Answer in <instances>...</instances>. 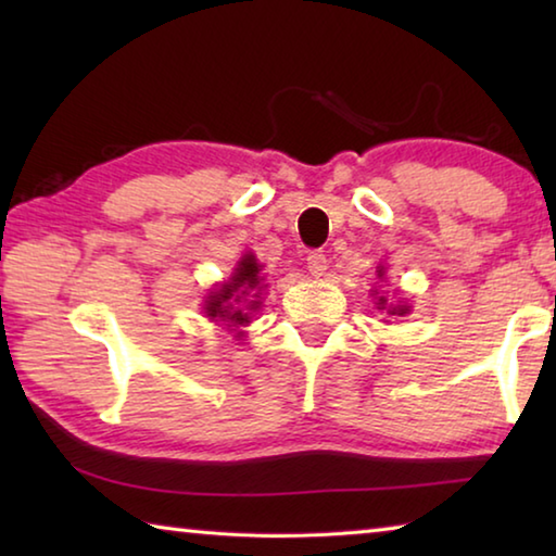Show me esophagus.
I'll list each match as a JSON object with an SVG mask.
<instances>
[{"instance_id": "esophagus-1", "label": "esophagus", "mask_w": 556, "mask_h": 556, "mask_svg": "<svg viewBox=\"0 0 556 556\" xmlns=\"http://www.w3.org/2000/svg\"><path fill=\"white\" fill-rule=\"evenodd\" d=\"M306 267H308V271H312L314 277H324L326 269H328V260H326L324 252H308Z\"/></svg>"}]
</instances>
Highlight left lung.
<instances>
[{
    "label": "left lung",
    "instance_id": "left-lung-1",
    "mask_svg": "<svg viewBox=\"0 0 556 556\" xmlns=\"http://www.w3.org/2000/svg\"><path fill=\"white\" fill-rule=\"evenodd\" d=\"M378 277L382 279L384 277V267L380 265L378 267ZM375 294H378V291H375ZM378 308H388V314L390 316H404V314H409V308L412 306H407V304H388V299H384V296H378Z\"/></svg>",
    "mask_w": 556,
    "mask_h": 556
}]
</instances>
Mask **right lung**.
<instances>
[{"label": "right lung", "instance_id": "obj_1", "mask_svg": "<svg viewBox=\"0 0 556 556\" xmlns=\"http://www.w3.org/2000/svg\"><path fill=\"white\" fill-rule=\"evenodd\" d=\"M265 277H262V265L257 257L248 252L238 262V267L230 275L228 281H223L218 289H213L208 296H205V316L211 321H225L228 328H240L252 321V314L262 306V285ZM242 331L235 336L240 338Z\"/></svg>", "mask_w": 556, "mask_h": 556}]
</instances>
